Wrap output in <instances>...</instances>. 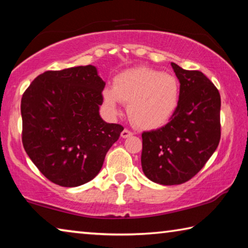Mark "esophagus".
Instances as JSON below:
<instances>
[{"instance_id":"1","label":"esophagus","mask_w":248,"mask_h":248,"mask_svg":"<svg viewBox=\"0 0 248 248\" xmlns=\"http://www.w3.org/2000/svg\"><path fill=\"white\" fill-rule=\"evenodd\" d=\"M133 135V133L129 131V129H127V128H125V129H123V132L121 133V136L123 137V139H127V137H129V136H132Z\"/></svg>"}]
</instances>
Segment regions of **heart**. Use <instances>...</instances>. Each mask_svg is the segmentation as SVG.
Segmentation results:
<instances>
[{"label":"heart","mask_w":248,"mask_h":248,"mask_svg":"<svg viewBox=\"0 0 248 248\" xmlns=\"http://www.w3.org/2000/svg\"><path fill=\"white\" fill-rule=\"evenodd\" d=\"M102 95L111 113L119 111L121 102H126L134 124L155 128L167 123L176 112L180 101V84L172 75L140 67L117 75L113 88H105Z\"/></svg>","instance_id":"heart-1"}]
</instances>
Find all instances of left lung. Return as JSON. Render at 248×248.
<instances>
[{"label":"left lung","mask_w":248,"mask_h":248,"mask_svg":"<svg viewBox=\"0 0 248 248\" xmlns=\"http://www.w3.org/2000/svg\"><path fill=\"white\" fill-rule=\"evenodd\" d=\"M171 67L180 82L179 105L165 126L144 132L141 168L156 184L172 186L191 179L213 155L221 139V96L198 70Z\"/></svg>","instance_id":"1"}]
</instances>
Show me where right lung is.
I'll use <instances>...</instances> for the list:
<instances>
[{"label":"right lung","instance_id":"add662e5","mask_svg":"<svg viewBox=\"0 0 248 248\" xmlns=\"http://www.w3.org/2000/svg\"><path fill=\"white\" fill-rule=\"evenodd\" d=\"M104 86L89 64L44 72L24 92V149L54 184L78 186L92 180L124 129L100 116Z\"/></svg>","mask_w":248,"mask_h":248}]
</instances>
